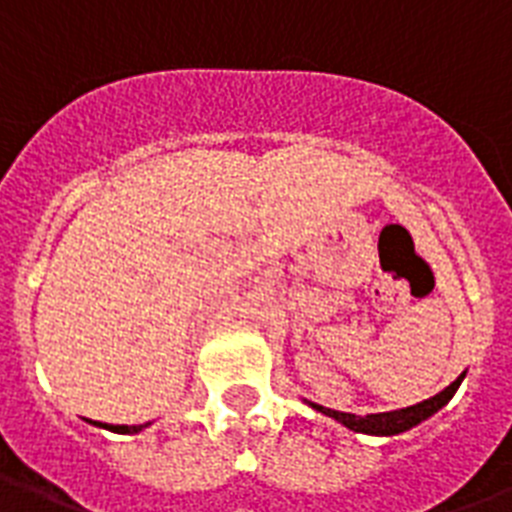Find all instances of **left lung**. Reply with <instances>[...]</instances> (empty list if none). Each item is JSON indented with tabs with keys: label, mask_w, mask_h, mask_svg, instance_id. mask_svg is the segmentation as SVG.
<instances>
[{
	"label": "left lung",
	"mask_w": 512,
	"mask_h": 512,
	"mask_svg": "<svg viewBox=\"0 0 512 512\" xmlns=\"http://www.w3.org/2000/svg\"><path fill=\"white\" fill-rule=\"evenodd\" d=\"M462 377L465 372L457 377V380L444 388L441 393H436L433 398H425L420 404L414 406H406V409H396V412H380V414H348V412H337V409H327V406H319V404H308L316 409V412L327 414V417H335L337 422H342L345 428L356 430V433H372V436H396V433H404V430L414 428V425H420L422 420H428L430 414H436L438 409L444 404H449V398L457 393L460 388Z\"/></svg>",
	"instance_id": "8db88e82"
}]
</instances>
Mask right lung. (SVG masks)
Here are the masks:
<instances>
[{
	"mask_svg": "<svg viewBox=\"0 0 512 512\" xmlns=\"http://www.w3.org/2000/svg\"><path fill=\"white\" fill-rule=\"evenodd\" d=\"M146 425H111L108 430H114V433H140V430L146 428Z\"/></svg>",
	"mask_w": 512,
	"mask_h": 512,
	"instance_id": "1",
	"label": "right lung"
}]
</instances>
